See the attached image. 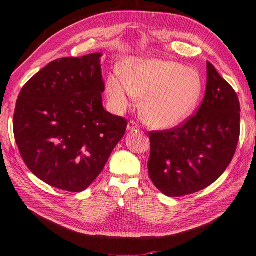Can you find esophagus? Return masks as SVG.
<instances>
[{"label":"esophagus","mask_w":256,"mask_h":256,"mask_svg":"<svg viewBox=\"0 0 256 256\" xmlns=\"http://www.w3.org/2000/svg\"><path fill=\"white\" fill-rule=\"evenodd\" d=\"M138 128V126L134 121H130L128 124V130H135Z\"/></svg>","instance_id":"1"}]
</instances>
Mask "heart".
<instances>
[{
    "label": "heart",
    "mask_w": 256,
    "mask_h": 256,
    "mask_svg": "<svg viewBox=\"0 0 256 256\" xmlns=\"http://www.w3.org/2000/svg\"><path fill=\"white\" fill-rule=\"evenodd\" d=\"M106 90L118 110L126 109L136 97H144L140 114L145 122L156 128H168L193 114L203 82L196 70L176 62L133 58L126 63L124 74L116 70L108 76Z\"/></svg>",
    "instance_id": "b5f03b06"
}]
</instances>
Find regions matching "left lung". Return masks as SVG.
<instances>
[{
    "label": "left lung",
    "instance_id": "1",
    "mask_svg": "<svg viewBox=\"0 0 256 256\" xmlns=\"http://www.w3.org/2000/svg\"><path fill=\"white\" fill-rule=\"evenodd\" d=\"M150 178L170 198L198 192L227 169L240 136V102L207 62L206 92L198 114L182 126L150 133Z\"/></svg>",
    "mask_w": 256,
    "mask_h": 256
}]
</instances>
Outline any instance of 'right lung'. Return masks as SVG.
<instances>
[{"label":"right lung","instance_id":"obj_1","mask_svg":"<svg viewBox=\"0 0 256 256\" xmlns=\"http://www.w3.org/2000/svg\"><path fill=\"white\" fill-rule=\"evenodd\" d=\"M101 56L97 52L49 63L16 101L13 126L20 156L53 188L84 191L126 134V118L104 109Z\"/></svg>","mask_w":256,"mask_h":256}]
</instances>
